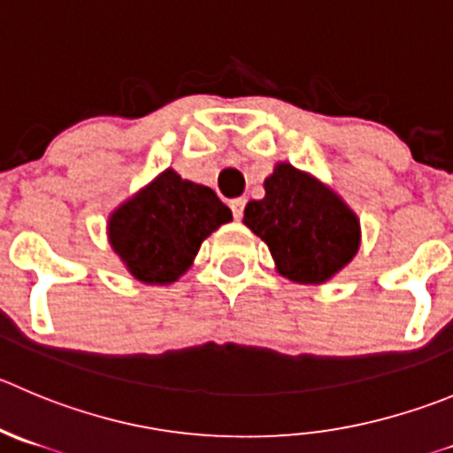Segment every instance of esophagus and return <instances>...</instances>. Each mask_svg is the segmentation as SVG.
<instances>
[{
  "label": "esophagus",
  "mask_w": 453,
  "mask_h": 453,
  "mask_svg": "<svg viewBox=\"0 0 453 453\" xmlns=\"http://www.w3.org/2000/svg\"><path fill=\"white\" fill-rule=\"evenodd\" d=\"M244 204H247V200H244V197H235V200L229 202V206H231V211H234V218H235V219L242 218Z\"/></svg>",
  "instance_id": "esophagus-1"
}]
</instances>
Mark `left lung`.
<instances>
[{
	"instance_id": "left-lung-1",
	"label": "left lung",
	"mask_w": 453,
	"mask_h": 453,
	"mask_svg": "<svg viewBox=\"0 0 453 453\" xmlns=\"http://www.w3.org/2000/svg\"><path fill=\"white\" fill-rule=\"evenodd\" d=\"M242 222L265 240L278 273L291 282H326L360 249L358 215L326 184L287 162L265 180V197L249 202Z\"/></svg>"
}]
</instances>
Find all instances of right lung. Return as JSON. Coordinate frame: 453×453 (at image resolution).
<instances>
[{"label":"right lung","mask_w":453,"mask_h":453,"mask_svg":"<svg viewBox=\"0 0 453 453\" xmlns=\"http://www.w3.org/2000/svg\"><path fill=\"white\" fill-rule=\"evenodd\" d=\"M231 219L213 188L166 169L111 213L109 242L133 278L171 284L187 273L200 244Z\"/></svg>","instance_id":"add662e5"}]
</instances>
